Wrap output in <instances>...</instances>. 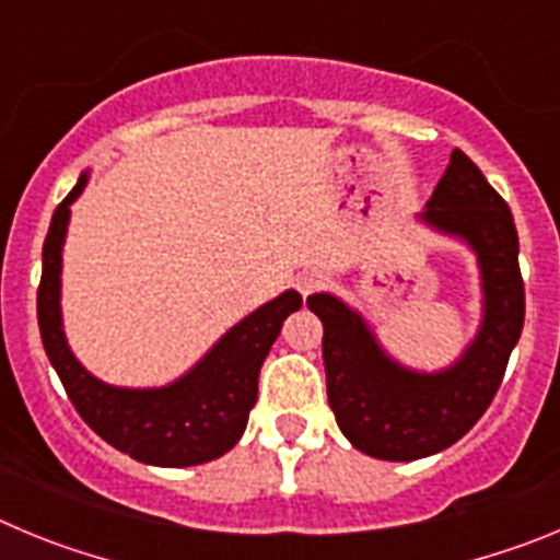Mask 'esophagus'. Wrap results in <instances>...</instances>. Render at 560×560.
I'll use <instances>...</instances> for the list:
<instances>
[{
    "instance_id": "esophagus-1",
    "label": "esophagus",
    "mask_w": 560,
    "mask_h": 560,
    "mask_svg": "<svg viewBox=\"0 0 560 560\" xmlns=\"http://www.w3.org/2000/svg\"><path fill=\"white\" fill-rule=\"evenodd\" d=\"M325 285H328V277L323 271H303V275L296 277V289H300L303 296L314 294V291L325 289Z\"/></svg>"
}]
</instances>
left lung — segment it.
<instances>
[{"label": "left lung", "mask_w": 560, "mask_h": 560, "mask_svg": "<svg viewBox=\"0 0 560 560\" xmlns=\"http://www.w3.org/2000/svg\"><path fill=\"white\" fill-rule=\"evenodd\" d=\"M420 221L477 255L482 323L452 368L420 373L387 355L364 316L334 294L308 296L323 319L328 404L359 452L393 463L457 443L491 407L524 325V283L511 207L459 148Z\"/></svg>", "instance_id": "obj_1"}]
</instances>
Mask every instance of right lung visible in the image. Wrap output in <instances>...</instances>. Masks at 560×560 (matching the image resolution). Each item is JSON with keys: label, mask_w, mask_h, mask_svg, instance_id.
I'll list each match as a JSON object with an SVG mask.
<instances>
[{"label": "right lung", "mask_w": 560, "mask_h": 560, "mask_svg": "<svg viewBox=\"0 0 560 560\" xmlns=\"http://www.w3.org/2000/svg\"><path fill=\"white\" fill-rule=\"evenodd\" d=\"M89 182L78 185L56 207L44 241L42 285H38V328L69 400L92 432L108 446L145 465L187 468L221 457L235 446L257 400V375L285 316L300 311L303 296L283 291L232 325L196 368L167 387H112L89 373L69 350L61 323V249L67 241L69 205Z\"/></svg>", "instance_id": "add662e5"}]
</instances>
